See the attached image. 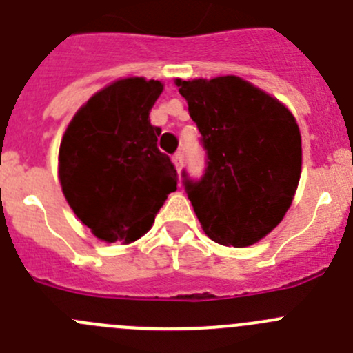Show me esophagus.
<instances>
[{
    "mask_svg": "<svg viewBox=\"0 0 353 353\" xmlns=\"http://www.w3.org/2000/svg\"><path fill=\"white\" fill-rule=\"evenodd\" d=\"M171 159H173V164H174V168H176V170H182L183 168V154L182 152H176L174 154L173 157H171Z\"/></svg>",
    "mask_w": 353,
    "mask_h": 353,
    "instance_id": "obj_1",
    "label": "esophagus"
}]
</instances>
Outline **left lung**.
I'll return each mask as SVG.
<instances>
[{
  "label": "left lung",
  "mask_w": 353,
  "mask_h": 353,
  "mask_svg": "<svg viewBox=\"0 0 353 353\" xmlns=\"http://www.w3.org/2000/svg\"><path fill=\"white\" fill-rule=\"evenodd\" d=\"M206 150V171L185 190L204 234L246 248L281 223L301 173V135L291 110L237 76L176 79Z\"/></svg>",
  "instance_id": "1"
}]
</instances>
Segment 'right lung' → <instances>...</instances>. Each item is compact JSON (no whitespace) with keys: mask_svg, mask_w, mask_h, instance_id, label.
Returning a JSON list of instances; mask_svg holds the SVG:
<instances>
[{"mask_svg":"<svg viewBox=\"0 0 353 353\" xmlns=\"http://www.w3.org/2000/svg\"><path fill=\"white\" fill-rule=\"evenodd\" d=\"M163 83L124 78L74 114L59 150V180L74 214L105 243L130 244L152 227L176 190V170L157 149L149 112Z\"/></svg>","mask_w":353,"mask_h":353,"instance_id":"1","label":"right lung"}]
</instances>
